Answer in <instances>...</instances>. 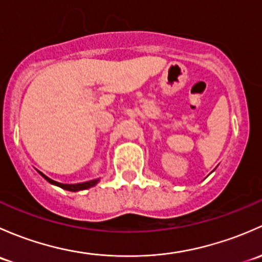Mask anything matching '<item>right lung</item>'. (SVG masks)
<instances>
[{"instance_id": "obj_1", "label": "right lung", "mask_w": 262, "mask_h": 262, "mask_svg": "<svg viewBox=\"0 0 262 262\" xmlns=\"http://www.w3.org/2000/svg\"><path fill=\"white\" fill-rule=\"evenodd\" d=\"M39 174L41 175V177L44 178L47 182H49L50 184L56 185V187L61 188V189H66V190H69V191H79V190L88 189V188L94 187V185H96L97 183L99 182V178H98V179H93V180H90V182H84V183H78V184H63V183H59V182H55V180L50 179V178H48L47 175L42 174L41 171H39Z\"/></svg>"}]
</instances>
